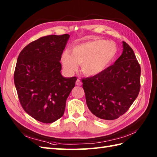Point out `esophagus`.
<instances>
[{"label":"esophagus","instance_id":"obj_1","mask_svg":"<svg viewBox=\"0 0 157 157\" xmlns=\"http://www.w3.org/2000/svg\"><path fill=\"white\" fill-rule=\"evenodd\" d=\"M75 84H76L77 86H81V85L82 84V83L81 82L80 79H77V80H76V82H75Z\"/></svg>","mask_w":157,"mask_h":157}]
</instances>
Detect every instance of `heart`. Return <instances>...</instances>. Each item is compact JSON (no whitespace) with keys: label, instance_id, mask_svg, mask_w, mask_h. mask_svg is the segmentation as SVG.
<instances>
[{"label":"heart","instance_id":"obj_1","mask_svg":"<svg viewBox=\"0 0 157 157\" xmlns=\"http://www.w3.org/2000/svg\"><path fill=\"white\" fill-rule=\"evenodd\" d=\"M118 52L114 42L94 38L75 44L69 51H65L61 62L65 71L72 73L81 64V70L87 76H95L108 67L114 61Z\"/></svg>","mask_w":157,"mask_h":157}]
</instances>
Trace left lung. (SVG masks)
I'll list each match as a JSON object with an SVG mask.
<instances>
[{
    "mask_svg": "<svg viewBox=\"0 0 157 157\" xmlns=\"http://www.w3.org/2000/svg\"><path fill=\"white\" fill-rule=\"evenodd\" d=\"M123 48L114 64L97 75L82 79L88 107L101 119L114 120L123 115L140 90V66L124 41Z\"/></svg>",
    "mask_w": 157,
    "mask_h": 157,
    "instance_id": "obj_1",
    "label": "left lung"
}]
</instances>
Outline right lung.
I'll list each match as a JSON object with an SVG mask.
<instances>
[{"instance_id":"right-lung-1","label":"right lung","mask_w":157,"mask_h":157,"mask_svg":"<svg viewBox=\"0 0 157 157\" xmlns=\"http://www.w3.org/2000/svg\"><path fill=\"white\" fill-rule=\"evenodd\" d=\"M69 34L49 35L29 43L19 53L14 83L24 111L38 121L55 122L64 114L76 77L61 73V56Z\"/></svg>"}]
</instances>
